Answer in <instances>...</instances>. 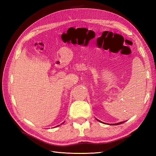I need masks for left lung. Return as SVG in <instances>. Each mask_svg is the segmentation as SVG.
Here are the masks:
<instances>
[{
	"mask_svg": "<svg viewBox=\"0 0 156 156\" xmlns=\"http://www.w3.org/2000/svg\"><path fill=\"white\" fill-rule=\"evenodd\" d=\"M97 120L98 121H99V122H101V121H99V120H98V119H97ZM125 121H122V122H118V123H115V124H113V125H120V124H122V123H123Z\"/></svg>",
	"mask_w": 156,
	"mask_h": 156,
	"instance_id": "obj_1",
	"label": "left lung"
}]
</instances>
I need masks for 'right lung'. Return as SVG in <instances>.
<instances>
[{
	"label": "right lung",
	"instance_id": "right-lung-1",
	"mask_svg": "<svg viewBox=\"0 0 156 156\" xmlns=\"http://www.w3.org/2000/svg\"><path fill=\"white\" fill-rule=\"evenodd\" d=\"M63 123H64V122H62V124H63ZM58 126H59V125H58V126H56V127H58Z\"/></svg>",
	"mask_w": 156,
	"mask_h": 156
}]
</instances>
